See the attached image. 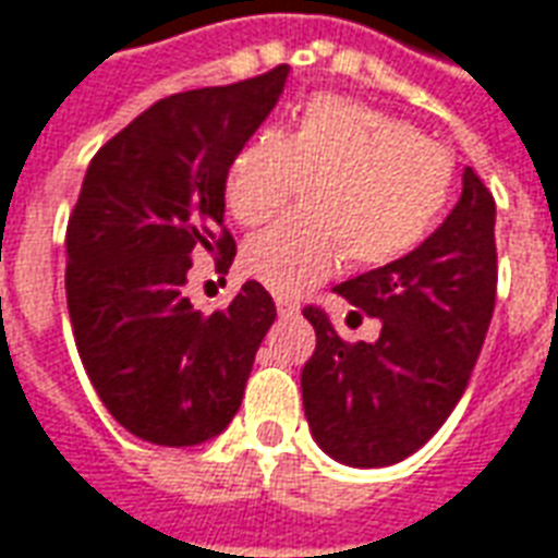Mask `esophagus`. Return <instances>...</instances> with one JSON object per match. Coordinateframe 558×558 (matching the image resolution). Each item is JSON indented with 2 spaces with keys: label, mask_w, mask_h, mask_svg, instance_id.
<instances>
[{
  "label": "esophagus",
  "mask_w": 558,
  "mask_h": 558,
  "mask_svg": "<svg viewBox=\"0 0 558 558\" xmlns=\"http://www.w3.org/2000/svg\"><path fill=\"white\" fill-rule=\"evenodd\" d=\"M276 312H279L282 318H294V315H300V303H296L294 296L276 294Z\"/></svg>",
  "instance_id": "1"
}]
</instances>
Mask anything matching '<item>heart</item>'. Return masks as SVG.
I'll return each mask as SVG.
<instances>
[{"instance_id":"heart-1","label":"heart","mask_w":558,"mask_h":558,"mask_svg":"<svg viewBox=\"0 0 558 558\" xmlns=\"http://www.w3.org/2000/svg\"><path fill=\"white\" fill-rule=\"evenodd\" d=\"M454 160L384 109L318 95L288 133L262 130L226 172V207L240 226L279 214L306 184L303 214L243 243L246 276L279 294L306 291L348 255L360 267L404 258L428 238L451 195Z\"/></svg>"}]
</instances>
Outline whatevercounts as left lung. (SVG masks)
Instances as JSON below:
<instances>
[{
  "label": "left lung",
  "instance_id": "left-lung-1",
  "mask_svg": "<svg viewBox=\"0 0 558 558\" xmlns=\"http://www.w3.org/2000/svg\"><path fill=\"white\" fill-rule=\"evenodd\" d=\"M496 205L473 169L446 222L398 262L336 284L374 344L344 341L320 306L303 315L318 344L303 365L308 428L348 466H389L440 430L470 384L496 303Z\"/></svg>",
  "mask_w": 558,
  "mask_h": 558
}]
</instances>
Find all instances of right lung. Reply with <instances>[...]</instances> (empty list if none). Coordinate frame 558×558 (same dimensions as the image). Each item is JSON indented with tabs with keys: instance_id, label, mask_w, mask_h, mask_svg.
<instances>
[{
	"instance_id": "1",
	"label": "right lung",
	"mask_w": 558,
	"mask_h": 558,
	"mask_svg": "<svg viewBox=\"0 0 558 558\" xmlns=\"http://www.w3.org/2000/svg\"><path fill=\"white\" fill-rule=\"evenodd\" d=\"M288 64L234 85L157 100L92 157L68 219L64 294L100 401L140 440L195 446L240 410L274 296L246 282L229 308L184 294L195 252L229 274L226 172L270 116Z\"/></svg>"
}]
</instances>
